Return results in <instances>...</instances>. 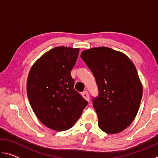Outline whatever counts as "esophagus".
<instances>
[{
  "mask_svg": "<svg viewBox=\"0 0 158 158\" xmlns=\"http://www.w3.org/2000/svg\"><path fill=\"white\" fill-rule=\"evenodd\" d=\"M81 95L83 96V98H84L85 100L87 101H89L90 98H89V93H88L87 91H84L81 93Z\"/></svg>",
  "mask_w": 158,
  "mask_h": 158,
  "instance_id": "obj_1",
  "label": "esophagus"
}]
</instances>
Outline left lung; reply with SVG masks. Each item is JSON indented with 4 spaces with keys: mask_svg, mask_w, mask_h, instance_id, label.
Instances as JSON below:
<instances>
[{
    "mask_svg": "<svg viewBox=\"0 0 158 158\" xmlns=\"http://www.w3.org/2000/svg\"><path fill=\"white\" fill-rule=\"evenodd\" d=\"M81 58L98 88V95L92 101L99 127L107 134L122 132L135 118L142 98L135 65L124 53L105 47L85 50Z\"/></svg>",
    "mask_w": 158,
    "mask_h": 158,
    "instance_id": "left-lung-1",
    "label": "left lung"
}]
</instances>
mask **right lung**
<instances>
[{"mask_svg":"<svg viewBox=\"0 0 158 158\" xmlns=\"http://www.w3.org/2000/svg\"><path fill=\"white\" fill-rule=\"evenodd\" d=\"M79 49L57 47L45 53L32 66L27 95L34 113L45 126L56 131L71 128L88 102L74 90L70 72Z\"/></svg>","mask_w":158,"mask_h":158,"instance_id":"right-lung-1","label":"right lung"}]
</instances>
